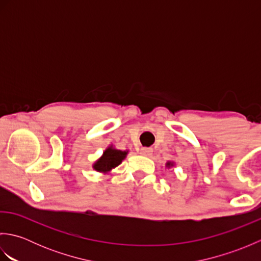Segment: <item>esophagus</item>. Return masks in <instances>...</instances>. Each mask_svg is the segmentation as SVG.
I'll return each mask as SVG.
<instances>
[{
	"mask_svg": "<svg viewBox=\"0 0 261 261\" xmlns=\"http://www.w3.org/2000/svg\"><path fill=\"white\" fill-rule=\"evenodd\" d=\"M140 153L142 154V156H150V154L152 153V148H148V147H143L140 149Z\"/></svg>",
	"mask_w": 261,
	"mask_h": 261,
	"instance_id": "1",
	"label": "esophagus"
}]
</instances>
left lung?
<instances>
[{"label": "left lung", "instance_id": "left-lung-1", "mask_svg": "<svg viewBox=\"0 0 261 261\" xmlns=\"http://www.w3.org/2000/svg\"><path fill=\"white\" fill-rule=\"evenodd\" d=\"M168 166H170V163H168Z\"/></svg>", "mask_w": 261, "mask_h": 261}]
</instances>
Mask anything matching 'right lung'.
I'll return each instance as SVG.
<instances>
[{"mask_svg": "<svg viewBox=\"0 0 261 261\" xmlns=\"http://www.w3.org/2000/svg\"><path fill=\"white\" fill-rule=\"evenodd\" d=\"M125 156V151L116 150V149L113 148H108L107 150L104 151L102 158L98 159L97 162L94 164V169L97 171H109L116 167L118 165H120Z\"/></svg>", "mask_w": 261, "mask_h": 261, "instance_id": "right-lung-1", "label": "right lung"}]
</instances>
